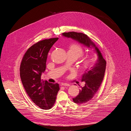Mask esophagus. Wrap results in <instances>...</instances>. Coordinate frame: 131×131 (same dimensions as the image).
Listing matches in <instances>:
<instances>
[{
  "mask_svg": "<svg viewBox=\"0 0 131 131\" xmlns=\"http://www.w3.org/2000/svg\"><path fill=\"white\" fill-rule=\"evenodd\" d=\"M61 86H70V84H68V83H61Z\"/></svg>",
  "mask_w": 131,
  "mask_h": 131,
  "instance_id": "esophagus-1",
  "label": "esophagus"
}]
</instances>
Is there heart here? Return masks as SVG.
Wrapping results in <instances>:
<instances>
[{
  "label": "heart",
  "mask_w": 131,
  "mask_h": 131,
  "mask_svg": "<svg viewBox=\"0 0 131 131\" xmlns=\"http://www.w3.org/2000/svg\"><path fill=\"white\" fill-rule=\"evenodd\" d=\"M68 52L72 53L76 58V59L82 57L84 53V51L83 47L81 45L77 43L71 44L68 47ZM94 63L95 61L93 58H85L82 59L81 61L80 68L82 71H87L93 67Z\"/></svg>",
  "instance_id": "1"
}]
</instances>
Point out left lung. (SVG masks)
<instances>
[{"mask_svg": "<svg viewBox=\"0 0 131 131\" xmlns=\"http://www.w3.org/2000/svg\"><path fill=\"white\" fill-rule=\"evenodd\" d=\"M62 35L78 41L88 48H94L98 55V60L94 66L85 71L82 76L81 80L84 82V86H81L78 95L72 99L75 103L82 104L92 100L99 89L105 75L106 62L98 48L86 35L74 31L64 32Z\"/></svg>", "mask_w": 131, "mask_h": 131, "instance_id": "left-lung-1", "label": "left lung"}]
</instances>
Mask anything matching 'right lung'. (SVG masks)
<instances>
[{
	"mask_svg": "<svg viewBox=\"0 0 131 131\" xmlns=\"http://www.w3.org/2000/svg\"><path fill=\"white\" fill-rule=\"evenodd\" d=\"M58 39H45L31 46L25 53L20 65V77L27 95L42 109L52 107L60 90L58 83L43 81L41 78L46 68L48 54Z\"/></svg>",
	"mask_w": 131,
	"mask_h": 131,
	"instance_id": "add662e5",
	"label": "right lung"
}]
</instances>
